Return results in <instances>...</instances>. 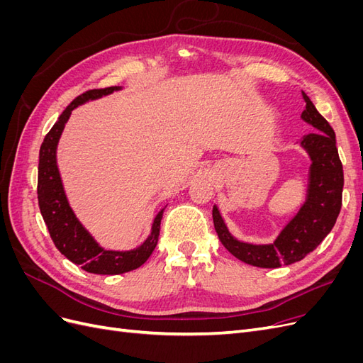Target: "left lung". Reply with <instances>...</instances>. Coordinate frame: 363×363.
Instances as JSON below:
<instances>
[{"label": "left lung", "instance_id": "1", "mask_svg": "<svg viewBox=\"0 0 363 363\" xmlns=\"http://www.w3.org/2000/svg\"><path fill=\"white\" fill-rule=\"evenodd\" d=\"M301 94L306 103L301 119L312 125L313 131L300 140V147L311 159V167L306 200L298 212L271 244H250L228 232L216 204L212 211L215 230L223 245L236 259L252 267L279 268L304 259L330 233L342 206L344 171L337 155L335 131L316 111L311 98Z\"/></svg>", "mask_w": 363, "mask_h": 363}]
</instances>
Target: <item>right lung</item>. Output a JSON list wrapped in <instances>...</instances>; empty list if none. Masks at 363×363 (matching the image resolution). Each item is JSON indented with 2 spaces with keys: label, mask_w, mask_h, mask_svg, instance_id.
I'll return each mask as SVG.
<instances>
[{
  "label": "right lung",
  "mask_w": 363,
  "mask_h": 363,
  "mask_svg": "<svg viewBox=\"0 0 363 363\" xmlns=\"http://www.w3.org/2000/svg\"><path fill=\"white\" fill-rule=\"evenodd\" d=\"M121 89H123L121 86H112L106 89L87 91L77 96L48 131L39 151L38 200L42 218L48 227L54 245L65 257L75 265H80L84 271L104 274V276L124 274L144 265L157 245L164 207L160 208V212L152 219L151 232L139 247L127 251L103 248L89 233V230L80 223L69 206L57 167V145L74 108Z\"/></svg>",
  "instance_id": "add662e5"
}]
</instances>
